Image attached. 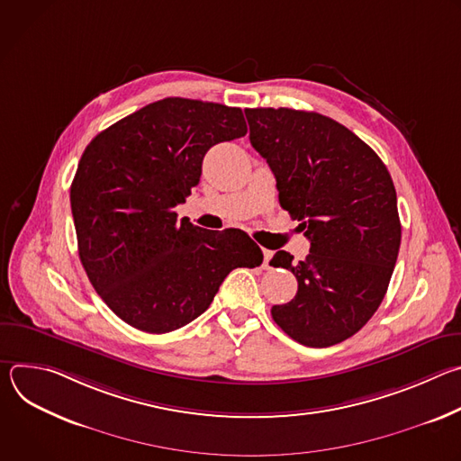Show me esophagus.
Returning a JSON list of instances; mask_svg holds the SVG:
<instances>
[{"instance_id":"1","label":"esophagus","mask_w":461,"mask_h":461,"mask_svg":"<svg viewBox=\"0 0 461 461\" xmlns=\"http://www.w3.org/2000/svg\"><path fill=\"white\" fill-rule=\"evenodd\" d=\"M272 255H274V251H270V249H265V262H262V267H265L267 270L270 268V258H272Z\"/></svg>"}]
</instances>
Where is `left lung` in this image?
I'll return each instance as SVG.
<instances>
[{"instance_id": "obj_1", "label": "left lung", "mask_w": 461, "mask_h": 461, "mask_svg": "<svg viewBox=\"0 0 461 461\" xmlns=\"http://www.w3.org/2000/svg\"><path fill=\"white\" fill-rule=\"evenodd\" d=\"M249 142L277 180L279 204L310 240L304 260L277 251L297 294L272 308L297 343L338 345L379 308L402 244L396 187L386 166L350 129L319 113L246 109ZM270 262V265H272Z\"/></svg>"}]
</instances>
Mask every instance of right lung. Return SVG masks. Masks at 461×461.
Listing matches in <instances>:
<instances>
[{
    "mask_svg": "<svg viewBox=\"0 0 461 461\" xmlns=\"http://www.w3.org/2000/svg\"><path fill=\"white\" fill-rule=\"evenodd\" d=\"M246 133L239 107L164 98L86 148L71 184L78 253L98 295L127 324L173 332L208 310L231 270L262 262L244 231H208L173 212L199 184L208 149Z\"/></svg>",
    "mask_w": 461,
    "mask_h": 461,
    "instance_id": "right-lung-1",
    "label": "right lung"
}]
</instances>
